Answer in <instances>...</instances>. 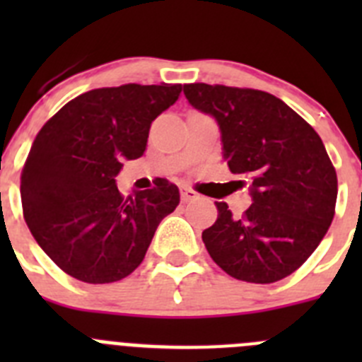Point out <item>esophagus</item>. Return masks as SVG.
I'll return each instance as SVG.
<instances>
[{
  "instance_id": "obj_1",
  "label": "esophagus",
  "mask_w": 362,
  "mask_h": 362,
  "mask_svg": "<svg viewBox=\"0 0 362 362\" xmlns=\"http://www.w3.org/2000/svg\"><path fill=\"white\" fill-rule=\"evenodd\" d=\"M179 192H181V199H183V201L197 199V192L192 190L190 187H181V188H179Z\"/></svg>"
}]
</instances>
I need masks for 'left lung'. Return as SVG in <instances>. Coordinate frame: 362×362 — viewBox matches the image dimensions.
I'll return each mask as SVG.
<instances>
[{"instance_id":"obj_1","label":"left lung","mask_w":362,"mask_h":362,"mask_svg":"<svg viewBox=\"0 0 362 362\" xmlns=\"http://www.w3.org/2000/svg\"><path fill=\"white\" fill-rule=\"evenodd\" d=\"M183 92L216 119L230 172L250 185L252 204L241 217L216 203L217 221L203 232L210 257L246 283L284 279L313 254L334 219L337 174L321 137L268 92L206 83Z\"/></svg>"}]
</instances>
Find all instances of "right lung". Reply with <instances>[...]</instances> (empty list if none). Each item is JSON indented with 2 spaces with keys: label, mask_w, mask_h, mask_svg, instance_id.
Masks as SVG:
<instances>
[{
  "label": "right lung",
  "mask_w": 362,
  "mask_h": 362,
  "mask_svg": "<svg viewBox=\"0 0 362 362\" xmlns=\"http://www.w3.org/2000/svg\"><path fill=\"white\" fill-rule=\"evenodd\" d=\"M181 85L95 88L69 101L43 124L21 172L23 216L43 252L74 279H124L145 259L159 223L179 204V188L124 197L116 175L141 158L150 124L172 107Z\"/></svg>",
  "instance_id": "right-lung-1"
}]
</instances>
